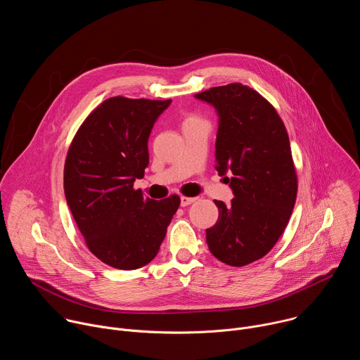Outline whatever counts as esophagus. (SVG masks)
Here are the masks:
<instances>
[{"instance_id":"obj_1","label":"esophagus","mask_w":360,"mask_h":360,"mask_svg":"<svg viewBox=\"0 0 360 360\" xmlns=\"http://www.w3.org/2000/svg\"><path fill=\"white\" fill-rule=\"evenodd\" d=\"M196 200V198H192V196H181V205L182 207H188V205H191V203H193Z\"/></svg>"}]
</instances>
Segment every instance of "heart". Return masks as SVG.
<instances>
[{"mask_svg":"<svg viewBox=\"0 0 360 360\" xmlns=\"http://www.w3.org/2000/svg\"><path fill=\"white\" fill-rule=\"evenodd\" d=\"M196 120H199L196 115H189V117L185 120V122H189V121H196Z\"/></svg>","mask_w":360,"mask_h":360,"instance_id":"b5f03b06","label":"heart"}]
</instances>
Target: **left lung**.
Here are the masks:
<instances>
[{
  "mask_svg": "<svg viewBox=\"0 0 360 360\" xmlns=\"http://www.w3.org/2000/svg\"><path fill=\"white\" fill-rule=\"evenodd\" d=\"M219 115L217 171L229 172L231 205L215 200L218 222L207 229L211 253L231 266L258 261L283 233L297 195V175L288 131L258 91L239 82L195 95ZM224 178V179H225Z\"/></svg>",
  "mask_w": 360,
  "mask_h": 360,
  "instance_id": "1",
  "label": "left lung"
}]
</instances>
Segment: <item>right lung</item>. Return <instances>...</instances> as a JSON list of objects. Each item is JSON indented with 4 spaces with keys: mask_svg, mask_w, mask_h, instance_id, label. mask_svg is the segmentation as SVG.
<instances>
[{
    "mask_svg": "<svg viewBox=\"0 0 360 360\" xmlns=\"http://www.w3.org/2000/svg\"><path fill=\"white\" fill-rule=\"evenodd\" d=\"M171 99H105L78 128L65 160L64 191L88 249L122 271L155 258L181 198L155 200L134 188L149 164L148 138Z\"/></svg>",
    "mask_w": 360,
    "mask_h": 360,
    "instance_id": "add662e5",
    "label": "right lung"
}]
</instances>
